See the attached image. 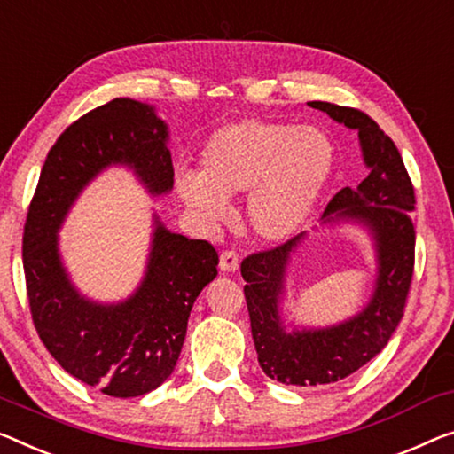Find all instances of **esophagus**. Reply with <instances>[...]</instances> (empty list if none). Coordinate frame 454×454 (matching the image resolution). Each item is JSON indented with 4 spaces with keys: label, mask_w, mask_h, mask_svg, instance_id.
Instances as JSON below:
<instances>
[{
    "label": "esophagus",
    "mask_w": 454,
    "mask_h": 454,
    "mask_svg": "<svg viewBox=\"0 0 454 454\" xmlns=\"http://www.w3.org/2000/svg\"><path fill=\"white\" fill-rule=\"evenodd\" d=\"M220 269L226 270V273H234V270L239 269V254H236V250H232V248L222 250Z\"/></svg>",
    "instance_id": "obj_1"
}]
</instances>
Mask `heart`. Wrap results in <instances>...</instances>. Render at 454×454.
I'll list each match as a JSON object with an SVG mask.
<instances>
[{
	"instance_id": "heart-1",
	"label": "heart",
	"mask_w": 454,
	"mask_h": 454,
	"mask_svg": "<svg viewBox=\"0 0 454 454\" xmlns=\"http://www.w3.org/2000/svg\"><path fill=\"white\" fill-rule=\"evenodd\" d=\"M333 162V140L320 128L242 120L209 137L201 171L179 175L177 187L185 204L212 222L224 215L226 200L248 193L253 232L283 240L308 222Z\"/></svg>"
}]
</instances>
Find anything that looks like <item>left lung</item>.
<instances>
[{
	"mask_svg": "<svg viewBox=\"0 0 454 454\" xmlns=\"http://www.w3.org/2000/svg\"><path fill=\"white\" fill-rule=\"evenodd\" d=\"M340 124L358 130L369 175L358 187H342L324 212L336 218L363 222L373 232L379 273L369 306L353 320L326 330H294L281 326L279 295L292 250L306 234L259 250L242 259L245 297L250 330L261 369L286 385L322 387L353 375L383 350L402 322L416 261V230L411 209L414 185L402 154L387 134L356 107L328 101H309Z\"/></svg>",
	"mask_w": 454,
	"mask_h": 454,
	"instance_id": "obj_1",
	"label": "left lung"
}]
</instances>
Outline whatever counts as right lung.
<instances>
[{
    "label": "right lung",
    "mask_w": 454,
    "mask_h": 454,
    "mask_svg": "<svg viewBox=\"0 0 454 454\" xmlns=\"http://www.w3.org/2000/svg\"><path fill=\"white\" fill-rule=\"evenodd\" d=\"M116 162L154 195L173 187L167 126L151 106L116 98L60 134L26 215L22 259L34 328L54 361L101 394L137 397L173 373L195 297L218 275V253L157 222L145 281L130 300L99 306L81 297L60 267L57 230L81 189Z\"/></svg>",
    "instance_id": "obj_1"
}]
</instances>
